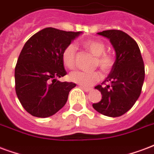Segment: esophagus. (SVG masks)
Masks as SVG:
<instances>
[{"mask_svg": "<svg viewBox=\"0 0 154 154\" xmlns=\"http://www.w3.org/2000/svg\"><path fill=\"white\" fill-rule=\"evenodd\" d=\"M79 88H80L81 89H83V90H84V91H85V92H91V91H92V88H85V87L81 86V85L79 86Z\"/></svg>", "mask_w": 154, "mask_h": 154, "instance_id": "1", "label": "esophagus"}]
</instances>
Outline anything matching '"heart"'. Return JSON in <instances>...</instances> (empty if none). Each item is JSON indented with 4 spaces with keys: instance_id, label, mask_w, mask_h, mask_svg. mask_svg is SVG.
Here are the masks:
<instances>
[{
    "instance_id": "1",
    "label": "heart",
    "mask_w": 154,
    "mask_h": 154,
    "mask_svg": "<svg viewBox=\"0 0 154 154\" xmlns=\"http://www.w3.org/2000/svg\"><path fill=\"white\" fill-rule=\"evenodd\" d=\"M83 45L90 54L96 57L95 65L98 66L104 72H109L114 65V58L110 54L105 53L106 45L102 41L88 40L83 43ZM62 62L65 66L72 70L76 65V47L72 44L68 45L62 52ZM70 79L81 86H92L101 79V75L98 71H74L70 75Z\"/></svg>"
}]
</instances>
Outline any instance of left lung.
I'll use <instances>...</instances> for the list:
<instances>
[{"label":"left lung","instance_id":"8db88e82","mask_svg":"<svg viewBox=\"0 0 154 154\" xmlns=\"http://www.w3.org/2000/svg\"><path fill=\"white\" fill-rule=\"evenodd\" d=\"M111 43L116 54L109 75L95 87L102 98L92 107L108 117H119L130 109L140 95L144 79V65L137 43L119 30L98 32Z\"/></svg>","mask_w":154,"mask_h":154}]
</instances>
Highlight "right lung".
<instances>
[{"mask_svg":"<svg viewBox=\"0 0 154 154\" xmlns=\"http://www.w3.org/2000/svg\"><path fill=\"white\" fill-rule=\"evenodd\" d=\"M82 33L47 27L24 45L14 71L15 91L23 107L32 116L50 117L66 103L76 84L57 79L66 75L62 52Z\"/></svg>","mask_w":154,"mask_h":154,"instance_id":"1","label":"right lung"}]
</instances>
